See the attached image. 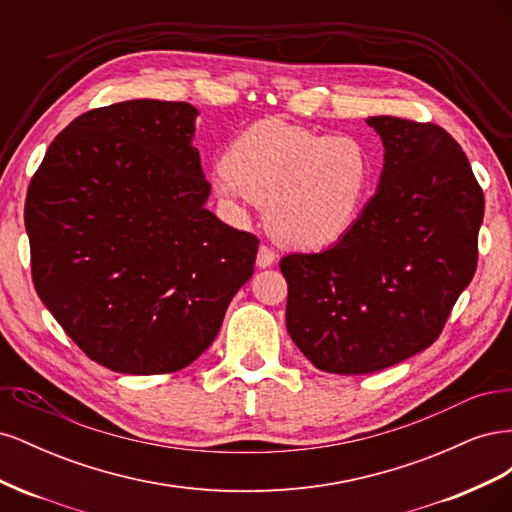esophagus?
I'll use <instances>...</instances> for the list:
<instances>
[{
  "label": "esophagus",
  "mask_w": 512,
  "mask_h": 512,
  "mask_svg": "<svg viewBox=\"0 0 512 512\" xmlns=\"http://www.w3.org/2000/svg\"><path fill=\"white\" fill-rule=\"evenodd\" d=\"M275 260H277V254L271 250V247H267V245H260V247H258V254H256V265H258L260 269L273 267V265H275Z\"/></svg>",
  "instance_id": "obj_1"
}]
</instances>
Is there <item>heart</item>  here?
I'll return each mask as SVG.
<instances>
[{
	"label": "heart",
	"mask_w": 512,
	"mask_h": 512,
	"mask_svg": "<svg viewBox=\"0 0 512 512\" xmlns=\"http://www.w3.org/2000/svg\"><path fill=\"white\" fill-rule=\"evenodd\" d=\"M371 181L374 160L359 138L262 119L228 147L215 190L232 205L250 198L265 207L280 243L320 250L352 230Z\"/></svg>",
	"instance_id": "obj_1"
}]
</instances>
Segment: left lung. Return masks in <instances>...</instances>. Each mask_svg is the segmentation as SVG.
I'll list each match as a JSON object with an SVG mask.
<instances>
[{"mask_svg":"<svg viewBox=\"0 0 512 512\" xmlns=\"http://www.w3.org/2000/svg\"><path fill=\"white\" fill-rule=\"evenodd\" d=\"M384 164L344 239L280 262L286 329L329 374H371L436 342L476 271L485 196L455 138L433 123L369 117Z\"/></svg>","mask_w":512,"mask_h":512,"instance_id":"1","label":"left lung"}]
</instances>
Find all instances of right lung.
Wrapping results in <instances>:
<instances>
[{"mask_svg": "<svg viewBox=\"0 0 512 512\" xmlns=\"http://www.w3.org/2000/svg\"><path fill=\"white\" fill-rule=\"evenodd\" d=\"M188 102L76 117L29 183L40 301L91 361L151 376L196 361L254 273L258 239L207 209Z\"/></svg>", "mask_w": 512, "mask_h": 512, "instance_id": "1", "label": "right lung"}]
</instances>
